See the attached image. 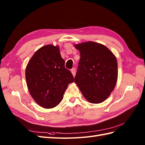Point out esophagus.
Returning <instances> with one entry per match:
<instances>
[{
    "mask_svg": "<svg viewBox=\"0 0 145 145\" xmlns=\"http://www.w3.org/2000/svg\"><path fill=\"white\" fill-rule=\"evenodd\" d=\"M71 73H72V76L74 77L75 75H76V69L75 68H72V69H71Z\"/></svg>",
    "mask_w": 145,
    "mask_h": 145,
    "instance_id": "obj_1",
    "label": "esophagus"
}]
</instances>
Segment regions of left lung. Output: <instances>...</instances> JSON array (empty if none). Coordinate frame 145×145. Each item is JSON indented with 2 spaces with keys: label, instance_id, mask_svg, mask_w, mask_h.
<instances>
[{
  "label": "left lung",
  "instance_id": "obj_1",
  "mask_svg": "<svg viewBox=\"0 0 145 145\" xmlns=\"http://www.w3.org/2000/svg\"><path fill=\"white\" fill-rule=\"evenodd\" d=\"M74 46L81 54L74 82L88 102H104L114 91L117 81L116 57L104 44L94 41Z\"/></svg>",
  "mask_w": 145,
  "mask_h": 145
}]
</instances>
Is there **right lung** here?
<instances>
[{"label":"right lung","instance_id":"add662e5","mask_svg":"<svg viewBox=\"0 0 145 145\" xmlns=\"http://www.w3.org/2000/svg\"><path fill=\"white\" fill-rule=\"evenodd\" d=\"M64 63L59 46L53 44L40 48L28 61L25 70L27 85L32 98L41 107L57 106L69 84L74 81Z\"/></svg>","mask_w":145,"mask_h":145}]
</instances>
